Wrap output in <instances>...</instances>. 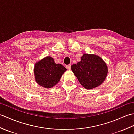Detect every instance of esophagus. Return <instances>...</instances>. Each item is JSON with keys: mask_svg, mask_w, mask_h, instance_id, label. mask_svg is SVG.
Wrapping results in <instances>:
<instances>
[{"mask_svg": "<svg viewBox=\"0 0 134 134\" xmlns=\"http://www.w3.org/2000/svg\"><path fill=\"white\" fill-rule=\"evenodd\" d=\"M66 68H67V70H70L71 69V65L70 64H69V65H67L66 66Z\"/></svg>", "mask_w": 134, "mask_h": 134, "instance_id": "esophagus-1", "label": "esophagus"}]
</instances>
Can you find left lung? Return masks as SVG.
<instances>
[{
    "mask_svg": "<svg viewBox=\"0 0 134 134\" xmlns=\"http://www.w3.org/2000/svg\"><path fill=\"white\" fill-rule=\"evenodd\" d=\"M71 70L82 86L92 89L99 86L107 75V64L100 57L84 54L81 60L71 65Z\"/></svg>",
    "mask_w": 134,
    "mask_h": 134,
    "instance_id": "obj_1",
    "label": "left lung"
}]
</instances>
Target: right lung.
I'll return each mask as SVG.
<instances>
[{"label":"right lung","mask_w":134,"mask_h":134,"mask_svg":"<svg viewBox=\"0 0 134 134\" xmlns=\"http://www.w3.org/2000/svg\"><path fill=\"white\" fill-rule=\"evenodd\" d=\"M67 69L61 64H56L52 58L47 56L35 64L36 81L40 86L51 88L58 83Z\"/></svg>","instance_id":"1"}]
</instances>
